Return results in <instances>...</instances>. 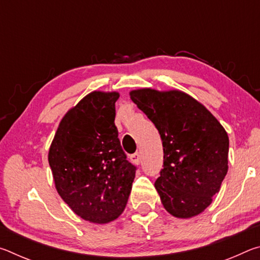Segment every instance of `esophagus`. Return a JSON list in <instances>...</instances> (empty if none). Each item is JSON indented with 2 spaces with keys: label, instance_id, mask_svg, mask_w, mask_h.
Here are the masks:
<instances>
[{
  "label": "esophagus",
  "instance_id": "34e87169",
  "mask_svg": "<svg viewBox=\"0 0 260 260\" xmlns=\"http://www.w3.org/2000/svg\"><path fill=\"white\" fill-rule=\"evenodd\" d=\"M131 161L133 162V164H135V165H139L140 164V161H141V157H140V153H133V155H132L131 157Z\"/></svg>",
  "mask_w": 260,
  "mask_h": 260
}]
</instances>
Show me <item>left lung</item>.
Returning <instances> with one entry per match:
<instances>
[{"label":"left lung","mask_w":260,"mask_h":260,"mask_svg":"<svg viewBox=\"0 0 260 260\" xmlns=\"http://www.w3.org/2000/svg\"><path fill=\"white\" fill-rule=\"evenodd\" d=\"M129 96L160 134L164 169L155 188L162 206L181 219L202 213L227 174V132L203 104L181 90L141 88Z\"/></svg>","instance_id":"1"}]
</instances>
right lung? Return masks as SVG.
Here are the masks:
<instances>
[{
  "label": "right lung",
  "instance_id": "obj_1",
  "mask_svg": "<svg viewBox=\"0 0 260 260\" xmlns=\"http://www.w3.org/2000/svg\"><path fill=\"white\" fill-rule=\"evenodd\" d=\"M117 91L95 90L65 113L48 160L57 192L86 221L108 223L125 210L136 167L114 125Z\"/></svg>",
  "mask_w": 260,
  "mask_h": 260
}]
</instances>
